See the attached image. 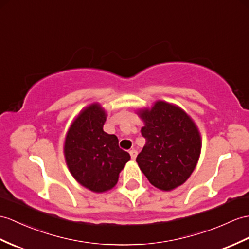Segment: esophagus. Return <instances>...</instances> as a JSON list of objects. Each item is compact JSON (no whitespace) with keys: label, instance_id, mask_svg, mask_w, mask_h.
<instances>
[{"label":"esophagus","instance_id":"1","mask_svg":"<svg viewBox=\"0 0 249 249\" xmlns=\"http://www.w3.org/2000/svg\"><path fill=\"white\" fill-rule=\"evenodd\" d=\"M130 155H131V157H132V160H135L136 156H137V151L134 150V149H132V150L130 151Z\"/></svg>","mask_w":249,"mask_h":249}]
</instances>
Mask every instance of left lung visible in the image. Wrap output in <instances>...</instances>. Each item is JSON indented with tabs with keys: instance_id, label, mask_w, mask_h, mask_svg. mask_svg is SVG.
Masks as SVG:
<instances>
[{
	"instance_id": "obj_1",
	"label": "left lung",
	"mask_w": 249,
	"mask_h": 249,
	"mask_svg": "<svg viewBox=\"0 0 249 249\" xmlns=\"http://www.w3.org/2000/svg\"><path fill=\"white\" fill-rule=\"evenodd\" d=\"M136 114L144 124L145 144L136 157L141 170L162 191L183 185L201 154L202 138L195 121L179 107L162 100Z\"/></svg>"
}]
</instances>
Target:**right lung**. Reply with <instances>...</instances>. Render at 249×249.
Segmentation results:
<instances>
[{"mask_svg": "<svg viewBox=\"0 0 249 249\" xmlns=\"http://www.w3.org/2000/svg\"><path fill=\"white\" fill-rule=\"evenodd\" d=\"M106 119L105 108L97 102L84 107L66 133L63 148L72 177L96 193L111 190L131 159L119 148L117 136L104 131Z\"/></svg>", "mask_w": 249, "mask_h": 249, "instance_id": "obj_1", "label": "right lung"}]
</instances>
